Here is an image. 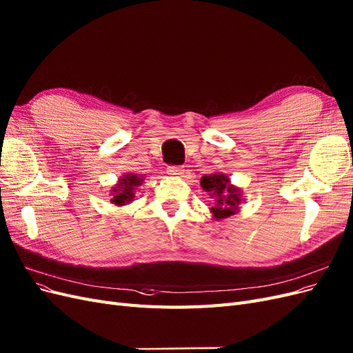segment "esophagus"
Wrapping results in <instances>:
<instances>
[{
	"mask_svg": "<svg viewBox=\"0 0 353 353\" xmlns=\"http://www.w3.org/2000/svg\"><path fill=\"white\" fill-rule=\"evenodd\" d=\"M168 174L172 175V176H181L184 174V168L183 166H169Z\"/></svg>",
	"mask_w": 353,
	"mask_h": 353,
	"instance_id": "34e87169",
	"label": "esophagus"
}]
</instances>
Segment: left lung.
Wrapping results in <instances>:
<instances>
[{
    "mask_svg": "<svg viewBox=\"0 0 353 353\" xmlns=\"http://www.w3.org/2000/svg\"><path fill=\"white\" fill-rule=\"evenodd\" d=\"M201 188L215 199V205L210 208L212 215L215 219H225L239 212L241 203V190L230 183V178L223 174H210L201 176Z\"/></svg>",
    "mask_w": 353,
    "mask_h": 353,
    "instance_id": "8db88e82",
    "label": "left lung"
}]
</instances>
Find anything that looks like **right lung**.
<instances>
[{"label": "right lung", "mask_w": 353, "mask_h": 353, "mask_svg": "<svg viewBox=\"0 0 353 353\" xmlns=\"http://www.w3.org/2000/svg\"><path fill=\"white\" fill-rule=\"evenodd\" d=\"M143 176H137L134 174H126L125 176L119 178L117 183L110 191H112V203L116 206H125L128 203H131L135 197V190L143 184Z\"/></svg>", "instance_id": "right-lung-1"}]
</instances>
